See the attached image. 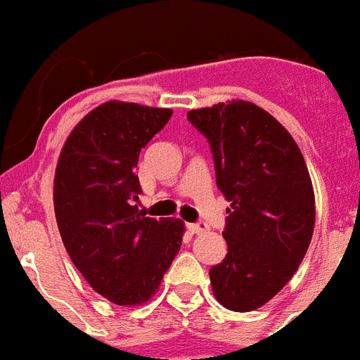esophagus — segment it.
<instances>
[{
  "mask_svg": "<svg viewBox=\"0 0 360 360\" xmlns=\"http://www.w3.org/2000/svg\"><path fill=\"white\" fill-rule=\"evenodd\" d=\"M186 228H188V231L193 233V235H200V233L208 231V226L204 224V222H195V224H188Z\"/></svg>",
  "mask_w": 360,
  "mask_h": 360,
  "instance_id": "34e87169",
  "label": "esophagus"
}]
</instances>
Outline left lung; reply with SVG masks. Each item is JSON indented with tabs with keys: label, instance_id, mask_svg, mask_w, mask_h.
Returning a JSON list of instances; mask_svg holds the SVG:
<instances>
[{
	"label": "left lung",
	"instance_id": "1",
	"mask_svg": "<svg viewBox=\"0 0 360 360\" xmlns=\"http://www.w3.org/2000/svg\"><path fill=\"white\" fill-rule=\"evenodd\" d=\"M210 141L217 186L231 202L228 255L210 269L217 301L251 312L294 276L312 240L316 200L303 154L289 131L245 100L188 111Z\"/></svg>",
	"mask_w": 360,
	"mask_h": 360
}]
</instances>
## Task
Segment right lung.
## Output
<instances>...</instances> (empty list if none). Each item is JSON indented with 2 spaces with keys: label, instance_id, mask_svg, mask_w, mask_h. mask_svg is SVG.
I'll list each match as a JSON object with an SVG mask.
<instances>
[{
  "label": "right lung",
  "instance_id": "obj_1",
  "mask_svg": "<svg viewBox=\"0 0 360 360\" xmlns=\"http://www.w3.org/2000/svg\"><path fill=\"white\" fill-rule=\"evenodd\" d=\"M170 116L172 109L102 103L71 131L55 168L64 248L93 290L115 305L150 300L183 242V220L150 219L136 204L140 152Z\"/></svg>",
  "mask_w": 360,
  "mask_h": 360
}]
</instances>
